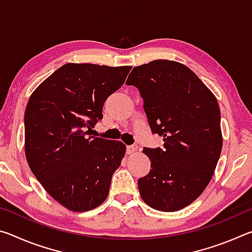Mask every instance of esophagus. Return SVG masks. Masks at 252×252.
<instances>
[{
	"instance_id": "esophagus-1",
	"label": "esophagus",
	"mask_w": 252,
	"mask_h": 252,
	"mask_svg": "<svg viewBox=\"0 0 252 252\" xmlns=\"http://www.w3.org/2000/svg\"><path fill=\"white\" fill-rule=\"evenodd\" d=\"M136 150H138V146H136V144H131V146L126 147L127 155H132V153H134Z\"/></svg>"
}]
</instances>
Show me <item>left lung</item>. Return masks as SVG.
<instances>
[{"instance_id": "8db88e82", "label": "left lung", "mask_w": 252, "mask_h": 252, "mask_svg": "<svg viewBox=\"0 0 252 252\" xmlns=\"http://www.w3.org/2000/svg\"><path fill=\"white\" fill-rule=\"evenodd\" d=\"M126 83L138 88L152 133L164 141L143 148L151 169L138 180L141 198L156 210H181L203 192L218 163V101L194 72L168 60L133 67Z\"/></svg>"}]
</instances>
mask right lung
Masks as SVG:
<instances>
[{
  "instance_id": "obj_1",
  "label": "right lung",
  "mask_w": 252,
  "mask_h": 252,
  "mask_svg": "<svg viewBox=\"0 0 252 252\" xmlns=\"http://www.w3.org/2000/svg\"><path fill=\"white\" fill-rule=\"evenodd\" d=\"M131 66L67 63L32 93L24 114L25 156L46 192L71 211L104 202L120 167L121 141L87 136L102 120L108 96L121 88Z\"/></svg>"
}]
</instances>
